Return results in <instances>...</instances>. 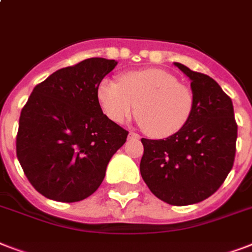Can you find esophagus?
Segmentation results:
<instances>
[{
	"label": "esophagus",
	"mask_w": 252,
	"mask_h": 252,
	"mask_svg": "<svg viewBox=\"0 0 252 252\" xmlns=\"http://www.w3.org/2000/svg\"><path fill=\"white\" fill-rule=\"evenodd\" d=\"M129 138H140V136H138L137 133H134V132H130Z\"/></svg>",
	"instance_id": "1"
}]
</instances>
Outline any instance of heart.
Wrapping results in <instances>:
<instances>
[{
	"label": "heart",
	"mask_w": 252,
	"mask_h": 252,
	"mask_svg": "<svg viewBox=\"0 0 252 252\" xmlns=\"http://www.w3.org/2000/svg\"><path fill=\"white\" fill-rule=\"evenodd\" d=\"M102 110L116 124L136 116L150 137L167 138L183 129L191 119L195 95L191 87L161 69L128 72L118 82L104 78L99 84Z\"/></svg>",
	"instance_id": "heart-1"
}]
</instances>
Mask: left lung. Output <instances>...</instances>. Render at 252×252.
I'll return each mask as SVG.
<instances>
[{
  "label": "left lung",
  "instance_id": "1",
  "mask_svg": "<svg viewBox=\"0 0 252 252\" xmlns=\"http://www.w3.org/2000/svg\"><path fill=\"white\" fill-rule=\"evenodd\" d=\"M175 65L191 80L195 107L183 129L165 140L141 138V176L158 199L189 205L208 199L234 165L238 126L233 102L207 74Z\"/></svg>",
  "mask_w": 252,
  "mask_h": 252
}]
</instances>
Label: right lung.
<instances>
[{
    "label": "right lung",
    "instance_id": "right-lung-1",
    "mask_svg": "<svg viewBox=\"0 0 252 252\" xmlns=\"http://www.w3.org/2000/svg\"><path fill=\"white\" fill-rule=\"evenodd\" d=\"M116 64L93 57L59 69L33 87L22 108L18 161L45 197L74 203L93 195L124 145L128 130L103 114L98 99L99 84Z\"/></svg>",
    "mask_w": 252,
    "mask_h": 252
}]
</instances>
